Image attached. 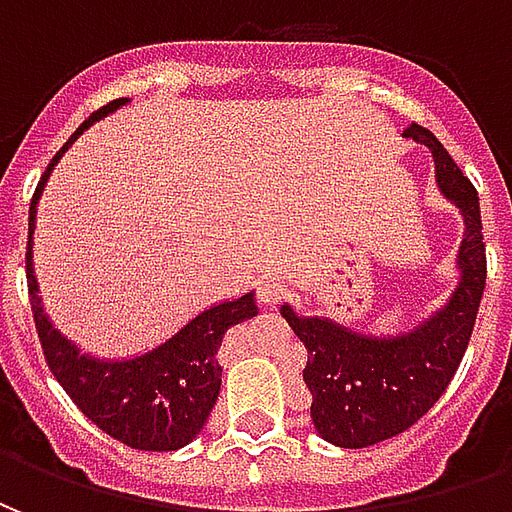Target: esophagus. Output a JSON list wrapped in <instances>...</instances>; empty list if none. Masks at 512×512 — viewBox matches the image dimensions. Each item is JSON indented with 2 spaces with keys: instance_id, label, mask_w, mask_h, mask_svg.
<instances>
[{
  "instance_id": "1",
  "label": "esophagus",
  "mask_w": 512,
  "mask_h": 512,
  "mask_svg": "<svg viewBox=\"0 0 512 512\" xmlns=\"http://www.w3.org/2000/svg\"><path fill=\"white\" fill-rule=\"evenodd\" d=\"M257 296H260L263 304L274 307V304H279V301L288 296V285H285V279L266 277L263 282H260V288H257Z\"/></svg>"
}]
</instances>
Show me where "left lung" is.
Wrapping results in <instances>:
<instances>
[{
    "instance_id": "1",
    "label": "left lung",
    "mask_w": 512,
    "mask_h": 512,
    "mask_svg": "<svg viewBox=\"0 0 512 512\" xmlns=\"http://www.w3.org/2000/svg\"><path fill=\"white\" fill-rule=\"evenodd\" d=\"M406 136L430 147L439 189L463 213L461 282L450 304L397 340H370L323 318H299L282 304V318L307 348L304 384L312 392V422L323 439L359 450L392 439L425 417L461 365L485 288L480 200L472 180L436 136L419 123Z\"/></svg>"
}]
</instances>
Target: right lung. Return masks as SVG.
I'll return each mask as SVG.
<instances>
[{
    "instance_id": "right-lung-1",
    "label": "right lung",
    "mask_w": 512,
    "mask_h": 512,
    "mask_svg": "<svg viewBox=\"0 0 512 512\" xmlns=\"http://www.w3.org/2000/svg\"><path fill=\"white\" fill-rule=\"evenodd\" d=\"M123 104L126 98H117L87 117L82 128L62 145L60 153L51 158V164L43 172L29 205L27 288L46 365L62 389L71 395L73 403L82 408L84 417L93 419L104 433L134 450L169 452L189 444L211 414L222 386V367L216 359L219 345L230 326L255 318V293H246L241 299L224 301L200 312L172 340L153 348L150 354L126 362H98L93 356L79 354V348L51 326L40 307L38 282L32 274L35 208L51 169L84 128L93 126L95 120H101Z\"/></svg>"
}]
</instances>
